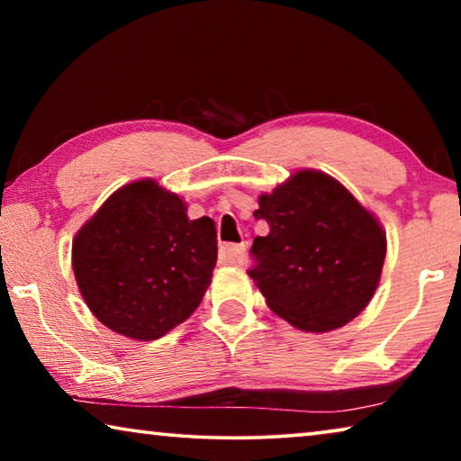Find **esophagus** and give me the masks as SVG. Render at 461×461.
<instances>
[{
	"label": "esophagus",
	"mask_w": 461,
	"mask_h": 461,
	"mask_svg": "<svg viewBox=\"0 0 461 461\" xmlns=\"http://www.w3.org/2000/svg\"><path fill=\"white\" fill-rule=\"evenodd\" d=\"M246 248H248V244H244V241H241V244H225V246H221V254L230 264H240L241 260H244Z\"/></svg>",
	"instance_id": "esophagus-1"
}]
</instances>
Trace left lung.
<instances>
[{"label":"left lung","mask_w":461,"mask_h":461,"mask_svg":"<svg viewBox=\"0 0 461 461\" xmlns=\"http://www.w3.org/2000/svg\"><path fill=\"white\" fill-rule=\"evenodd\" d=\"M248 270L268 307L301 331L325 333L362 313L376 293L386 233L352 193L321 170L303 168L258 197Z\"/></svg>","instance_id":"8db88e82"}]
</instances>
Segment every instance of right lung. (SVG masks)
<instances>
[{
    "instance_id": "right-lung-1",
    "label": "right lung",
    "mask_w": 461,
    "mask_h": 461,
    "mask_svg": "<svg viewBox=\"0 0 461 461\" xmlns=\"http://www.w3.org/2000/svg\"><path fill=\"white\" fill-rule=\"evenodd\" d=\"M217 231L154 178L115 191L73 240L83 301L109 330L152 341L193 315L212 283Z\"/></svg>"
}]
</instances>
